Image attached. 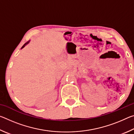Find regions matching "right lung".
<instances>
[{"label": "right lung", "mask_w": 134, "mask_h": 134, "mask_svg": "<svg viewBox=\"0 0 134 134\" xmlns=\"http://www.w3.org/2000/svg\"><path fill=\"white\" fill-rule=\"evenodd\" d=\"M29 42V41H28V42H26V43H25V44H24V45H23V46H22V48H21V49H22V48H24V47H25V45H27V44H28Z\"/></svg>", "instance_id": "1"}]
</instances>
